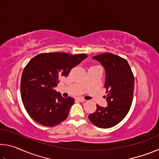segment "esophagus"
Listing matches in <instances>:
<instances>
[{
  "label": "esophagus",
  "mask_w": 159,
  "mask_h": 159,
  "mask_svg": "<svg viewBox=\"0 0 159 159\" xmlns=\"http://www.w3.org/2000/svg\"><path fill=\"white\" fill-rule=\"evenodd\" d=\"M76 99H77L78 101H79V102H85V99L81 98H78Z\"/></svg>",
  "instance_id": "obj_1"
}]
</instances>
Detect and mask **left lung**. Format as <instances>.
<instances>
[{
  "mask_svg": "<svg viewBox=\"0 0 159 159\" xmlns=\"http://www.w3.org/2000/svg\"><path fill=\"white\" fill-rule=\"evenodd\" d=\"M104 67V87L108 105L97 104L96 111L89 115L91 123L97 127L109 128L119 123L128 114L133 102L134 79L128 61L112 53L100 54L93 57Z\"/></svg>",
  "mask_w": 159,
  "mask_h": 159,
  "instance_id": "obj_1",
  "label": "left lung"
}]
</instances>
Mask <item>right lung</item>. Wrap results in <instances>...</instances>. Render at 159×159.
I'll return each instance as SVG.
<instances>
[{
  "mask_svg": "<svg viewBox=\"0 0 159 159\" xmlns=\"http://www.w3.org/2000/svg\"><path fill=\"white\" fill-rule=\"evenodd\" d=\"M87 57L86 54L41 53L26 64L21 79V100L36 123L54 127L67 118L74 99L63 98L54 88L61 76H68L71 69Z\"/></svg>",
  "mask_w": 159,
  "mask_h": 159,
  "instance_id": "1",
  "label": "right lung"
}]
</instances>
